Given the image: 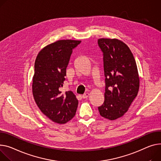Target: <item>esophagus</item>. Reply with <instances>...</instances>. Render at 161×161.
<instances>
[{
    "mask_svg": "<svg viewBox=\"0 0 161 161\" xmlns=\"http://www.w3.org/2000/svg\"><path fill=\"white\" fill-rule=\"evenodd\" d=\"M89 96V93H85L84 94H83V96H82V98H83V99H85V98H87Z\"/></svg>",
    "mask_w": 161,
    "mask_h": 161,
    "instance_id": "34e87169",
    "label": "esophagus"
}]
</instances>
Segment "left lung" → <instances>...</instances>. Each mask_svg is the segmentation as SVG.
I'll use <instances>...</instances> for the list:
<instances>
[{"label": "left lung", "instance_id": "8db88e82", "mask_svg": "<svg viewBox=\"0 0 161 161\" xmlns=\"http://www.w3.org/2000/svg\"><path fill=\"white\" fill-rule=\"evenodd\" d=\"M98 44L103 56L105 89L100 114L110 120L122 116L129 109L139 89L136 61L130 48L117 39L102 38Z\"/></svg>", "mask_w": 161, "mask_h": 161}]
</instances>
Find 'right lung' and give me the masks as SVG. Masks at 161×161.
<instances>
[{
	"label": "right lung",
	"mask_w": 161,
	"mask_h": 161,
	"mask_svg": "<svg viewBox=\"0 0 161 161\" xmlns=\"http://www.w3.org/2000/svg\"><path fill=\"white\" fill-rule=\"evenodd\" d=\"M81 42L59 40L42 48L34 65L32 92L38 108L52 121L65 124L76 114L78 100L72 91L60 90L65 80L66 69L72 50Z\"/></svg>",
	"instance_id": "obj_1"
}]
</instances>
